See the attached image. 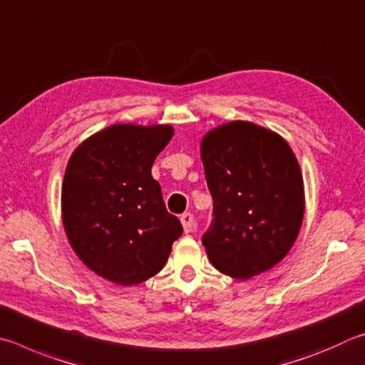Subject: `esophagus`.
<instances>
[{
  "instance_id": "34e87169",
  "label": "esophagus",
  "mask_w": 365,
  "mask_h": 365,
  "mask_svg": "<svg viewBox=\"0 0 365 365\" xmlns=\"http://www.w3.org/2000/svg\"><path fill=\"white\" fill-rule=\"evenodd\" d=\"M181 222L184 227V232H190L194 229V215L192 213H182L181 215Z\"/></svg>"
}]
</instances>
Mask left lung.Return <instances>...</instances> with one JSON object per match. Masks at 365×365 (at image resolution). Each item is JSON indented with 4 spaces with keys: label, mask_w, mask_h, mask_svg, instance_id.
Instances as JSON below:
<instances>
[{
    "label": "left lung",
    "mask_w": 365,
    "mask_h": 365,
    "mask_svg": "<svg viewBox=\"0 0 365 365\" xmlns=\"http://www.w3.org/2000/svg\"><path fill=\"white\" fill-rule=\"evenodd\" d=\"M213 220L202 237L212 264L235 279L271 269L297 240L303 176L290 145L266 128L232 121L202 140Z\"/></svg>",
    "instance_id": "left-lung-1"
}]
</instances>
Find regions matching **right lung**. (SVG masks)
Here are the masks:
<instances>
[{
  "mask_svg": "<svg viewBox=\"0 0 365 365\" xmlns=\"http://www.w3.org/2000/svg\"><path fill=\"white\" fill-rule=\"evenodd\" d=\"M173 138L168 125H113L78 145L62 182V221L89 269L136 285L162 271L182 226L165 207L153 160Z\"/></svg>",
  "mask_w": 365,
  "mask_h": 365,
  "instance_id": "1",
  "label": "right lung"
}]
</instances>
